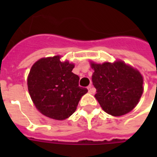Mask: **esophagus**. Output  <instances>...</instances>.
Masks as SVG:
<instances>
[{"instance_id": "1", "label": "esophagus", "mask_w": 157, "mask_h": 157, "mask_svg": "<svg viewBox=\"0 0 157 157\" xmlns=\"http://www.w3.org/2000/svg\"><path fill=\"white\" fill-rule=\"evenodd\" d=\"M87 89H88V91H89V93H94V91H95V90L93 88V86H91V85H90V86L87 87Z\"/></svg>"}]
</instances>
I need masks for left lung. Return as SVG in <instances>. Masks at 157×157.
<instances>
[{
	"mask_svg": "<svg viewBox=\"0 0 157 157\" xmlns=\"http://www.w3.org/2000/svg\"><path fill=\"white\" fill-rule=\"evenodd\" d=\"M94 70L92 82L96 89L94 97L108 114L120 117L138 104L144 91L143 76L139 71L123 62L91 63Z\"/></svg>",
	"mask_w": 157,
	"mask_h": 157,
	"instance_id": "obj_1",
	"label": "left lung"
}]
</instances>
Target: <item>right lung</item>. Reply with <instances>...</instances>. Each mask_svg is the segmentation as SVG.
I'll return each mask as SVG.
<instances>
[{
  "label": "right lung",
  "instance_id": "right-lung-1",
  "mask_svg": "<svg viewBox=\"0 0 157 157\" xmlns=\"http://www.w3.org/2000/svg\"><path fill=\"white\" fill-rule=\"evenodd\" d=\"M73 64L62 63L60 57L40 59L33 64L28 77L32 100L43 115L62 121L75 112L79 101L88 92L79 86V77L71 72Z\"/></svg>",
  "mask_w": 157,
  "mask_h": 157
}]
</instances>
